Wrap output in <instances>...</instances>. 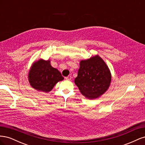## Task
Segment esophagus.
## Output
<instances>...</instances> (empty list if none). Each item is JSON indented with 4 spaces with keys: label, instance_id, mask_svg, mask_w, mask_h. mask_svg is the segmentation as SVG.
Returning <instances> with one entry per match:
<instances>
[{
    "label": "esophagus",
    "instance_id": "1",
    "mask_svg": "<svg viewBox=\"0 0 145 145\" xmlns=\"http://www.w3.org/2000/svg\"><path fill=\"white\" fill-rule=\"evenodd\" d=\"M71 78H72V77L71 76H68L65 77V79L67 80H71Z\"/></svg>",
    "mask_w": 145,
    "mask_h": 145
}]
</instances>
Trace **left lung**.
<instances>
[{
	"label": "left lung",
	"instance_id": "8db88e82",
	"mask_svg": "<svg viewBox=\"0 0 145 145\" xmlns=\"http://www.w3.org/2000/svg\"><path fill=\"white\" fill-rule=\"evenodd\" d=\"M111 82L110 70L99 55L80 62L74 83L86 99L93 100L100 97L108 90Z\"/></svg>",
	"mask_w": 145,
	"mask_h": 145
}]
</instances>
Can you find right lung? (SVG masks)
Listing matches in <instances>:
<instances>
[{
  "label": "right lung",
  "instance_id": "1",
  "mask_svg": "<svg viewBox=\"0 0 145 145\" xmlns=\"http://www.w3.org/2000/svg\"><path fill=\"white\" fill-rule=\"evenodd\" d=\"M28 77L32 88L46 93L51 91L57 83L64 79L59 70L52 67L50 60L42 59L33 63Z\"/></svg>",
  "mask_w": 145,
  "mask_h": 145
}]
</instances>
